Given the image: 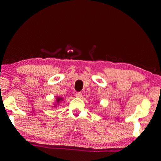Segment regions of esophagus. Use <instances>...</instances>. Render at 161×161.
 <instances>
[{
    "label": "esophagus",
    "mask_w": 161,
    "mask_h": 161,
    "mask_svg": "<svg viewBox=\"0 0 161 161\" xmlns=\"http://www.w3.org/2000/svg\"><path fill=\"white\" fill-rule=\"evenodd\" d=\"M76 97L77 98H81L82 97V94H81V92H77V93L76 94Z\"/></svg>",
    "instance_id": "esophagus-1"
}]
</instances>
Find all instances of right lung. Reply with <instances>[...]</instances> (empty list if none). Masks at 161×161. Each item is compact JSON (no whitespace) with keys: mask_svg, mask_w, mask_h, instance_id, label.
Instances as JSON below:
<instances>
[{"mask_svg":"<svg viewBox=\"0 0 161 161\" xmlns=\"http://www.w3.org/2000/svg\"><path fill=\"white\" fill-rule=\"evenodd\" d=\"M63 97H57L56 99H55V102L53 104V107H57L58 106H59V103H60L61 102H62L63 101Z\"/></svg>","mask_w":161,"mask_h":161,"instance_id":"right-lung-1","label":"right lung"}]
</instances>
